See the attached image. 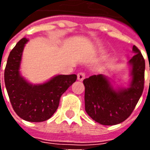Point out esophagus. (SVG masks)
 <instances>
[{
  "label": "esophagus",
  "mask_w": 150,
  "mask_h": 150,
  "mask_svg": "<svg viewBox=\"0 0 150 150\" xmlns=\"http://www.w3.org/2000/svg\"><path fill=\"white\" fill-rule=\"evenodd\" d=\"M85 76H86V75H85L84 72H79L77 74V79L79 81H83L85 79Z\"/></svg>",
  "instance_id": "1"
}]
</instances>
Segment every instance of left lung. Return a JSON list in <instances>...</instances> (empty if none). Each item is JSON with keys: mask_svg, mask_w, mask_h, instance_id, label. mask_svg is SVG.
I'll return each instance as SVG.
<instances>
[{"mask_svg": "<svg viewBox=\"0 0 150 150\" xmlns=\"http://www.w3.org/2000/svg\"><path fill=\"white\" fill-rule=\"evenodd\" d=\"M132 64L130 88L115 91L102 75L85 79V111L95 121L103 125H114L125 121L134 110L142 96L145 85V59L136 46ZM150 70V67H149Z\"/></svg>", "mask_w": 150, "mask_h": 150, "instance_id": "left-lung-1", "label": "left lung"}]
</instances>
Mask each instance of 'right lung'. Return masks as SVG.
I'll return each instance as SVG.
<instances>
[{
  "label": "right lung",
  "instance_id": "1",
  "mask_svg": "<svg viewBox=\"0 0 150 150\" xmlns=\"http://www.w3.org/2000/svg\"><path fill=\"white\" fill-rule=\"evenodd\" d=\"M27 42L25 38L21 39L9 53L5 69V88L18 116L30 122H42L55 112L62 95L75 82L77 75H59L43 84L28 83L19 74L21 54Z\"/></svg>",
  "mask_w": 150,
  "mask_h": 150
}]
</instances>
